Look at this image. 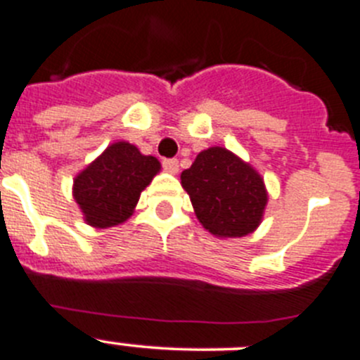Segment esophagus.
Listing matches in <instances>:
<instances>
[{"label": "esophagus", "instance_id": "esophagus-1", "mask_svg": "<svg viewBox=\"0 0 360 360\" xmlns=\"http://www.w3.org/2000/svg\"><path fill=\"white\" fill-rule=\"evenodd\" d=\"M162 166H164V169H166L169 174H176L178 167H180V166H178L176 158H167V160H164V162H162Z\"/></svg>", "mask_w": 360, "mask_h": 360}]
</instances>
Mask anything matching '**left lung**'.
Returning <instances> with one entry per match:
<instances>
[{"mask_svg":"<svg viewBox=\"0 0 360 360\" xmlns=\"http://www.w3.org/2000/svg\"><path fill=\"white\" fill-rule=\"evenodd\" d=\"M203 229L221 239L245 237L262 223L268 205L264 178L252 164L226 148L200 151L180 174Z\"/></svg>","mask_w":360,"mask_h":360,"instance_id":"1","label":"left lung"}]
</instances>
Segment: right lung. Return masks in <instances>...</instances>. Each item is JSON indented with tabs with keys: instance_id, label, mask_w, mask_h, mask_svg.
<instances>
[{
	"instance_id": "obj_1",
	"label": "right lung",
	"mask_w": 360,
	"mask_h": 360,
	"mask_svg": "<svg viewBox=\"0 0 360 360\" xmlns=\"http://www.w3.org/2000/svg\"><path fill=\"white\" fill-rule=\"evenodd\" d=\"M160 171V162L127 141H117L72 180V198L94 229L121 225L134 214L141 193Z\"/></svg>"
}]
</instances>
